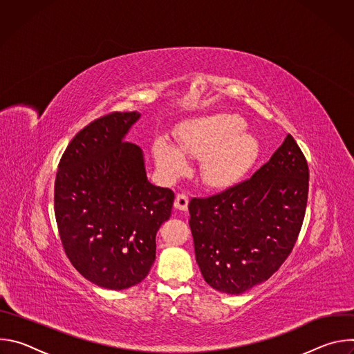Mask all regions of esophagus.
I'll use <instances>...</instances> for the list:
<instances>
[{"mask_svg": "<svg viewBox=\"0 0 354 354\" xmlns=\"http://www.w3.org/2000/svg\"><path fill=\"white\" fill-rule=\"evenodd\" d=\"M187 205H189V198L186 194L179 193L175 198V209L179 212H186L187 210Z\"/></svg>", "mask_w": 354, "mask_h": 354, "instance_id": "obj_1", "label": "esophagus"}]
</instances>
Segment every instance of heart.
<instances>
[{
  "label": "heart",
  "instance_id": "heart-1",
  "mask_svg": "<svg viewBox=\"0 0 354 354\" xmlns=\"http://www.w3.org/2000/svg\"><path fill=\"white\" fill-rule=\"evenodd\" d=\"M153 151L165 176L183 175L187 169L185 157L201 158V180L209 187L225 189L248 174L258 158L259 144L239 118L216 113L183 123L178 130V148L165 138H157Z\"/></svg>",
  "mask_w": 354,
  "mask_h": 354
}]
</instances>
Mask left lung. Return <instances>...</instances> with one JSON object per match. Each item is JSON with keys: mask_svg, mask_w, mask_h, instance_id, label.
I'll return each mask as SVG.
<instances>
[{"mask_svg": "<svg viewBox=\"0 0 354 354\" xmlns=\"http://www.w3.org/2000/svg\"><path fill=\"white\" fill-rule=\"evenodd\" d=\"M308 165L287 134L250 179L206 198H192L189 225L206 283L242 294L287 259L306 216Z\"/></svg>", "mask_w": 354, "mask_h": 354, "instance_id": "1", "label": "left lung"}]
</instances>
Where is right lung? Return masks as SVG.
I'll return each mask as SVG.
<instances>
[{
  "label": "right lung",
  "mask_w": 354,
  "mask_h": 354,
  "mask_svg": "<svg viewBox=\"0 0 354 354\" xmlns=\"http://www.w3.org/2000/svg\"><path fill=\"white\" fill-rule=\"evenodd\" d=\"M141 118L115 112L68 144L55 183V213L73 266L91 283L124 290L156 261V235L175 194L147 178L142 149L124 138Z\"/></svg>",
  "instance_id": "add662e5"
}]
</instances>
